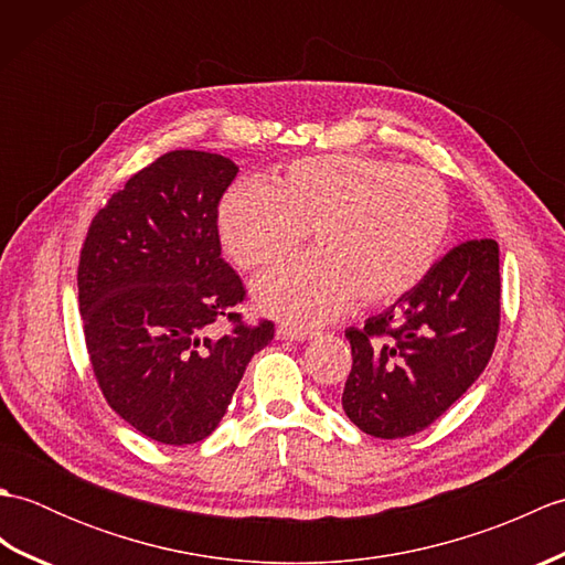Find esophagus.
<instances>
[{
    "label": "esophagus",
    "mask_w": 565,
    "mask_h": 565,
    "mask_svg": "<svg viewBox=\"0 0 565 565\" xmlns=\"http://www.w3.org/2000/svg\"><path fill=\"white\" fill-rule=\"evenodd\" d=\"M316 334H318L316 330H308V328H294V326H279V328H276V338H279V340L303 342V340H313Z\"/></svg>",
    "instance_id": "34e87169"
}]
</instances>
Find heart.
I'll use <instances>...</instances> for the list:
<instances>
[{"label": "heart", "mask_w": 565, "mask_h": 565, "mask_svg": "<svg viewBox=\"0 0 565 565\" xmlns=\"http://www.w3.org/2000/svg\"><path fill=\"white\" fill-rule=\"evenodd\" d=\"M227 255L267 271L306 243L316 252L257 284V301L284 320L316 326L354 301L386 306L423 284L451 231V199L425 167L371 154H316L284 167L269 186L239 182L221 201Z\"/></svg>", "instance_id": "1"}]
</instances>
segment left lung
<instances>
[{
    "mask_svg": "<svg viewBox=\"0 0 565 565\" xmlns=\"http://www.w3.org/2000/svg\"><path fill=\"white\" fill-rule=\"evenodd\" d=\"M500 247L466 239L393 308L344 334L352 344L342 407L371 437L427 429L471 388L500 332Z\"/></svg>",
    "mask_w": 565,
    "mask_h": 565,
    "instance_id": "left-lung-1",
    "label": "left lung"
}]
</instances>
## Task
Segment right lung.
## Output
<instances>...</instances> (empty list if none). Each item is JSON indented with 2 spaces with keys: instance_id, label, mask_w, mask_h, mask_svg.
I'll list each match as a JSON object with an SVG mask.
<instances>
[{
  "instance_id": "right-lung-1",
  "label": "right lung",
  "mask_w": 565,
  "mask_h": 565,
  "mask_svg": "<svg viewBox=\"0 0 565 565\" xmlns=\"http://www.w3.org/2000/svg\"><path fill=\"white\" fill-rule=\"evenodd\" d=\"M237 167L172 150L94 215L77 267L84 344L111 411L152 441L184 447L218 427L274 322L247 326V291L221 257L218 203ZM227 321L225 335L214 322Z\"/></svg>"
}]
</instances>
